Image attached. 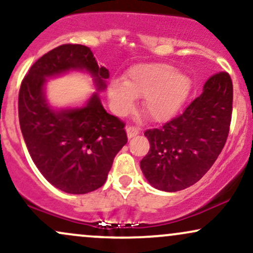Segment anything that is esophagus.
Segmentation results:
<instances>
[{
  "label": "esophagus",
  "instance_id": "esophagus-1",
  "mask_svg": "<svg viewBox=\"0 0 253 253\" xmlns=\"http://www.w3.org/2000/svg\"><path fill=\"white\" fill-rule=\"evenodd\" d=\"M126 132H127V136L130 139V138H133V136L139 134V128H136V127H133V126H129L126 128Z\"/></svg>",
  "mask_w": 253,
  "mask_h": 253
}]
</instances>
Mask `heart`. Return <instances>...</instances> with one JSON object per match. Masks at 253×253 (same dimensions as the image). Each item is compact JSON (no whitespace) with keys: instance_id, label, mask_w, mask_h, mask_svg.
<instances>
[{"instance_id":"1","label":"heart","mask_w":253,"mask_h":253,"mask_svg":"<svg viewBox=\"0 0 253 253\" xmlns=\"http://www.w3.org/2000/svg\"><path fill=\"white\" fill-rule=\"evenodd\" d=\"M191 90L185 74L163 63L138 64L130 68L125 81L114 80L108 85L112 109L125 115L134 108L135 98L144 97L143 109L151 120H169L178 112Z\"/></svg>"}]
</instances>
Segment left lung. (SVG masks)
I'll return each instance as SVG.
<instances>
[{
  "label": "left lung",
  "instance_id": "obj_1",
  "mask_svg": "<svg viewBox=\"0 0 253 253\" xmlns=\"http://www.w3.org/2000/svg\"><path fill=\"white\" fill-rule=\"evenodd\" d=\"M233 85L227 72L211 76L181 115L147 129L150 150L141 159L145 178L158 190H183L211 169L227 140Z\"/></svg>",
  "mask_w": 253,
  "mask_h": 253
}]
</instances>
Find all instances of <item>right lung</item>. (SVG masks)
Instances as JSON below:
<instances>
[{
    "label": "right lung",
    "instance_id": "1",
    "mask_svg": "<svg viewBox=\"0 0 253 253\" xmlns=\"http://www.w3.org/2000/svg\"><path fill=\"white\" fill-rule=\"evenodd\" d=\"M70 71L90 74L98 91L81 107L54 109L45 97L47 78ZM108 77L89 47L65 43L39 58L20 86L19 121L28 152L42 175L65 193L102 187L127 143L125 124L106 112L98 95Z\"/></svg>",
    "mask_w": 253,
    "mask_h": 253
}]
</instances>
